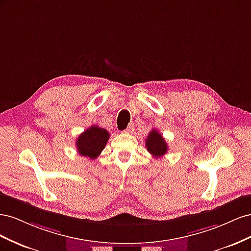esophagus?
<instances>
[{"label":"esophagus","instance_id":"obj_1","mask_svg":"<svg viewBox=\"0 0 251 251\" xmlns=\"http://www.w3.org/2000/svg\"><path fill=\"white\" fill-rule=\"evenodd\" d=\"M134 130H135L134 125L130 124V125H128V126L126 128V130L124 131V133H126V134H132L134 132Z\"/></svg>","mask_w":251,"mask_h":251}]
</instances>
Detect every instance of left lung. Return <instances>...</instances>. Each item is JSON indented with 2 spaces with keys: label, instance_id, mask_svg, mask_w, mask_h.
Returning <instances> with one entry per match:
<instances>
[{
  "label": "left lung",
  "instance_id": "left-lung-1",
  "mask_svg": "<svg viewBox=\"0 0 251 251\" xmlns=\"http://www.w3.org/2000/svg\"><path fill=\"white\" fill-rule=\"evenodd\" d=\"M146 147L151 155L155 158L162 157L168 151L169 148L162 135L155 128H153L149 134L146 140Z\"/></svg>",
  "mask_w": 251,
  "mask_h": 251
}]
</instances>
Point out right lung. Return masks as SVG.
<instances>
[{
    "instance_id": "add662e5",
    "label": "right lung",
    "mask_w": 251,
    "mask_h": 251,
    "mask_svg": "<svg viewBox=\"0 0 251 251\" xmlns=\"http://www.w3.org/2000/svg\"><path fill=\"white\" fill-rule=\"evenodd\" d=\"M110 137L105 128L92 126L81 133L76 140V148L80 156L94 160L104 149Z\"/></svg>"
}]
</instances>
